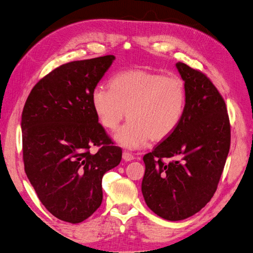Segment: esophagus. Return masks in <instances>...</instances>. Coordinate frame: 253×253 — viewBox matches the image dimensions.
Listing matches in <instances>:
<instances>
[{
  "mask_svg": "<svg viewBox=\"0 0 253 253\" xmlns=\"http://www.w3.org/2000/svg\"><path fill=\"white\" fill-rule=\"evenodd\" d=\"M123 159H124V161H126V162L132 161V160H134V156H133L131 153L125 151V152H123Z\"/></svg>",
  "mask_w": 253,
  "mask_h": 253,
  "instance_id": "34e87169",
  "label": "esophagus"
}]
</instances>
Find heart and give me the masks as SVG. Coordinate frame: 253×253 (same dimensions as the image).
<instances>
[{
  "label": "heart",
  "instance_id": "heart-1",
  "mask_svg": "<svg viewBox=\"0 0 253 253\" xmlns=\"http://www.w3.org/2000/svg\"><path fill=\"white\" fill-rule=\"evenodd\" d=\"M91 98L99 121L110 131L118 128L127 110L129 120L114 140L122 147L137 149L149 138L166 139L177 128L184 114L186 89L176 76L134 69L115 76L111 86L96 85Z\"/></svg>",
  "mask_w": 253,
  "mask_h": 253
}]
</instances>
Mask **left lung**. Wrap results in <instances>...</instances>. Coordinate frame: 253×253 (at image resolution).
Returning <instances> with one entry per match:
<instances>
[{
	"mask_svg": "<svg viewBox=\"0 0 253 253\" xmlns=\"http://www.w3.org/2000/svg\"><path fill=\"white\" fill-rule=\"evenodd\" d=\"M186 104L177 128L144 155L142 194L160 217L178 221L200 211L217 188L230 147V124L223 98L200 71L178 62ZM163 158L175 160L164 164Z\"/></svg>",
	"mask_w": 253,
	"mask_h": 253,
	"instance_id": "obj_1",
	"label": "left lung"
}]
</instances>
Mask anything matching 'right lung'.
Segmentation results:
<instances>
[{"mask_svg": "<svg viewBox=\"0 0 253 253\" xmlns=\"http://www.w3.org/2000/svg\"><path fill=\"white\" fill-rule=\"evenodd\" d=\"M115 56L64 64L32 89L22 113L25 172L55 217L80 223L103 199V175L117 165L113 145L92 106V91ZM93 146H100L96 154Z\"/></svg>", "mask_w": 253, "mask_h": 253, "instance_id": "1", "label": "right lung"}]
</instances>
